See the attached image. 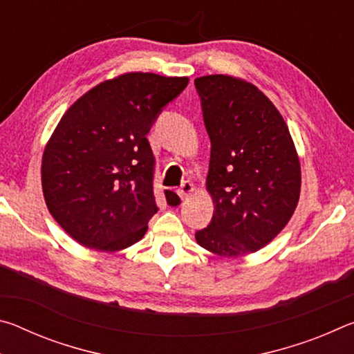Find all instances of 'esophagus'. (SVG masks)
Segmentation results:
<instances>
[{
  "label": "esophagus",
  "mask_w": 354,
  "mask_h": 354,
  "mask_svg": "<svg viewBox=\"0 0 354 354\" xmlns=\"http://www.w3.org/2000/svg\"><path fill=\"white\" fill-rule=\"evenodd\" d=\"M194 192H195L194 184L189 183V181H185V183L181 185V187H179L178 195L181 196V198L184 200V198H187V196H190L192 194H194Z\"/></svg>",
  "instance_id": "1"
}]
</instances>
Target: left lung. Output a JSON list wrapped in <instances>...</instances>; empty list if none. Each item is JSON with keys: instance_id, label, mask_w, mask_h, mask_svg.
Masks as SVG:
<instances>
[{"instance_id": "1", "label": "left lung", "mask_w": 354, "mask_h": 354, "mask_svg": "<svg viewBox=\"0 0 354 354\" xmlns=\"http://www.w3.org/2000/svg\"><path fill=\"white\" fill-rule=\"evenodd\" d=\"M211 139L206 189L215 206L211 225L195 234L220 257L256 253L295 212L301 167L289 128L266 93L231 75L195 80Z\"/></svg>"}]
</instances>
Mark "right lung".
Returning <instances> with one entry per match:
<instances>
[{
  "label": "right lung",
  "mask_w": 354,
  "mask_h": 354,
  "mask_svg": "<svg viewBox=\"0 0 354 354\" xmlns=\"http://www.w3.org/2000/svg\"><path fill=\"white\" fill-rule=\"evenodd\" d=\"M187 76L118 75L71 104L41 156V190L59 226L86 248L117 253L145 236L158 212L147 134ZM170 203L176 194L165 190Z\"/></svg>",
  "instance_id": "add662e5"
}]
</instances>
